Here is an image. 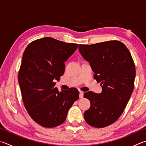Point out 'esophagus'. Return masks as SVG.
Returning <instances> with one entry per match:
<instances>
[{
	"instance_id": "obj_1",
	"label": "esophagus",
	"mask_w": 146,
	"mask_h": 146,
	"mask_svg": "<svg viewBox=\"0 0 146 146\" xmlns=\"http://www.w3.org/2000/svg\"><path fill=\"white\" fill-rule=\"evenodd\" d=\"M79 97L80 98H82L84 97V92L82 91H80V93H79Z\"/></svg>"
}]
</instances>
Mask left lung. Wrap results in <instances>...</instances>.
Wrapping results in <instances>:
<instances>
[{
  "label": "left lung",
  "instance_id": "obj_1",
  "mask_svg": "<svg viewBox=\"0 0 146 146\" xmlns=\"http://www.w3.org/2000/svg\"><path fill=\"white\" fill-rule=\"evenodd\" d=\"M78 49L102 87L100 94L84 93L91 102L85 121L94 128H104L117 120L130 98L136 74L133 60L127 47L116 40L79 44Z\"/></svg>",
  "mask_w": 146,
  "mask_h": 146
}]
</instances>
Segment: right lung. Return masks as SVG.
Segmentation results:
<instances>
[{
	"label": "right lung",
	"mask_w": 146,
	"mask_h": 146,
	"mask_svg": "<svg viewBox=\"0 0 146 146\" xmlns=\"http://www.w3.org/2000/svg\"><path fill=\"white\" fill-rule=\"evenodd\" d=\"M78 46L46 37L31 42L23 52L18 83L26 110L39 125L54 128L62 124L78 99L77 89L59 92L54 82L64 74V62Z\"/></svg>",
	"instance_id": "1"
}]
</instances>
